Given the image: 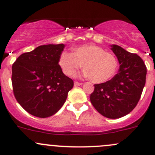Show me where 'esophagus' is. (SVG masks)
I'll return each instance as SVG.
<instances>
[{
    "label": "esophagus",
    "mask_w": 155,
    "mask_h": 155,
    "mask_svg": "<svg viewBox=\"0 0 155 155\" xmlns=\"http://www.w3.org/2000/svg\"><path fill=\"white\" fill-rule=\"evenodd\" d=\"M82 85V83L81 82H74V86L75 87H77V86H79V85Z\"/></svg>",
    "instance_id": "esophagus-1"
}]
</instances>
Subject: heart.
<instances>
[{"label": "heart", "mask_w": 155, "mask_h": 155, "mask_svg": "<svg viewBox=\"0 0 155 155\" xmlns=\"http://www.w3.org/2000/svg\"><path fill=\"white\" fill-rule=\"evenodd\" d=\"M58 64L66 76H76L82 64L83 75L94 83H102L112 79L118 70V63L113 54L93 44L77 46L73 53L63 51L59 56Z\"/></svg>", "instance_id": "b5f03b06"}]
</instances>
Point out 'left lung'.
<instances>
[{"label": "left lung", "mask_w": 155, "mask_h": 155, "mask_svg": "<svg viewBox=\"0 0 155 155\" xmlns=\"http://www.w3.org/2000/svg\"><path fill=\"white\" fill-rule=\"evenodd\" d=\"M111 47L119 62L118 73L111 80L94 85L90 100L104 117L119 118L130 113L138 104L145 86L147 69L137 54L117 45Z\"/></svg>", "instance_id": "obj_1"}]
</instances>
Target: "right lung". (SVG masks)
Listing matches in <instances>:
<instances>
[{
  "label": "right lung",
  "instance_id": "right-lung-1",
  "mask_svg": "<svg viewBox=\"0 0 155 155\" xmlns=\"http://www.w3.org/2000/svg\"><path fill=\"white\" fill-rule=\"evenodd\" d=\"M64 44L43 45L21 54L12 66L14 96L25 111L39 118L55 114L66 101L73 81L58 64Z\"/></svg>",
  "mask_w": 155,
  "mask_h": 155
}]
</instances>
